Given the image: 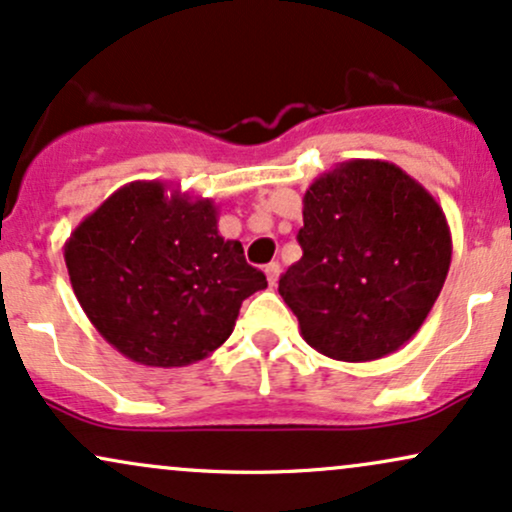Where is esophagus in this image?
<instances>
[{
  "label": "esophagus",
  "mask_w": 512,
  "mask_h": 512,
  "mask_svg": "<svg viewBox=\"0 0 512 512\" xmlns=\"http://www.w3.org/2000/svg\"><path fill=\"white\" fill-rule=\"evenodd\" d=\"M266 278H268V285H278V278H280V263H268L266 266Z\"/></svg>",
  "instance_id": "esophagus-1"
}]
</instances>
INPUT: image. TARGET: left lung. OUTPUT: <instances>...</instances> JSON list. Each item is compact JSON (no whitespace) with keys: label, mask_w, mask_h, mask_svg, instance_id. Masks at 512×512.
<instances>
[{"label":"left lung","mask_w":512,"mask_h":512,"mask_svg":"<svg viewBox=\"0 0 512 512\" xmlns=\"http://www.w3.org/2000/svg\"><path fill=\"white\" fill-rule=\"evenodd\" d=\"M302 258L280 297L302 338L338 362H374L422 328L446 282L453 239L443 208L386 160H347L304 194Z\"/></svg>","instance_id":"8db88e82"}]
</instances>
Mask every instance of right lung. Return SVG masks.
<instances>
[{
    "mask_svg": "<svg viewBox=\"0 0 512 512\" xmlns=\"http://www.w3.org/2000/svg\"><path fill=\"white\" fill-rule=\"evenodd\" d=\"M64 261L102 338L131 362L162 369L218 350L244 299L268 287L242 244L220 237L210 198L162 182L114 191L71 232Z\"/></svg>",
    "mask_w": 512,
    "mask_h": 512,
    "instance_id": "add662e5",
    "label": "right lung"
}]
</instances>
